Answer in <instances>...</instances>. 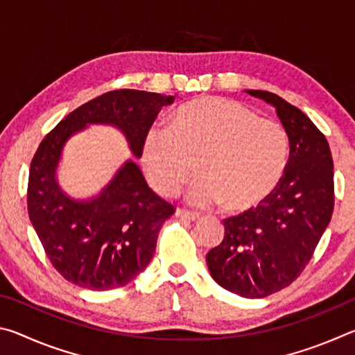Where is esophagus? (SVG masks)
<instances>
[{
	"label": "esophagus",
	"mask_w": 355,
	"mask_h": 355,
	"mask_svg": "<svg viewBox=\"0 0 355 355\" xmlns=\"http://www.w3.org/2000/svg\"><path fill=\"white\" fill-rule=\"evenodd\" d=\"M175 216L180 219H184V220H197L199 219V214L197 213H191V211H186V209H177Z\"/></svg>",
	"instance_id": "34e87169"
}]
</instances>
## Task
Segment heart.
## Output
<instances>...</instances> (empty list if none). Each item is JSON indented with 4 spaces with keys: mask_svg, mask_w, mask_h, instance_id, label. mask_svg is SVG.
<instances>
[{
    "mask_svg": "<svg viewBox=\"0 0 355 355\" xmlns=\"http://www.w3.org/2000/svg\"><path fill=\"white\" fill-rule=\"evenodd\" d=\"M288 148L286 130L275 120L258 117L236 100L199 97L173 112L172 128L147 131L142 164L161 196H177L196 172L200 178L189 191L192 205L244 213L279 188Z\"/></svg>",
    "mask_w": 355,
    "mask_h": 355,
    "instance_id": "1",
    "label": "heart"
}]
</instances>
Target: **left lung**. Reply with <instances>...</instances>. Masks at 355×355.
<instances>
[{
    "label": "left lung",
    "instance_id": "8db88e82",
    "mask_svg": "<svg viewBox=\"0 0 355 355\" xmlns=\"http://www.w3.org/2000/svg\"><path fill=\"white\" fill-rule=\"evenodd\" d=\"M245 92L275 107L290 156L266 202L224 220V239L207 264L227 291L261 299L291 285L311 260L332 218L334 161L326 136L302 111L272 92Z\"/></svg>",
    "mask_w": 355,
    "mask_h": 355
}]
</instances>
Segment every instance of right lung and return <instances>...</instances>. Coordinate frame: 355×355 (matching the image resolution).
Returning a JSON list of instances; mask_svg holds the SVG:
<instances>
[{
	"mask_svg": "<svg viewBox=\"0 0 355 355\" xmlns=\"http://www.w3.org/2000/svg\"><path fill=\"white\" fill-rule=\"evenodd\" d=\"M173 98L135 89L106 92L70 112L40 142L29 167L28 213L46 257L65 280L95 291L130 284L153 258L161 227L175 209L148 188L131 159L98 196H67L56 178L64 146L87 125H111L141 158L147 131Z\"/></svg>",
	"mask_w": 355,
	"mask_h": 355,
	"instance_id": "1",
	"label": "right lung"
}]
</instances>
